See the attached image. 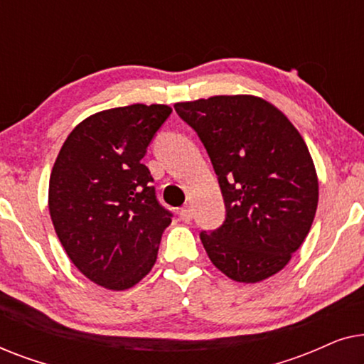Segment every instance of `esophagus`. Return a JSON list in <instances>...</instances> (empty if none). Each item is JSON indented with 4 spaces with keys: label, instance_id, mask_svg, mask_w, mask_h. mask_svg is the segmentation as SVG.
Wrapping results in <instances>:
<instances>
[{
    "label": "esophagus",
    "instance_id": "obj_1",
    "mask_svg": "<svg viewBox=\"0 0 364 364\" xmlns=\"http://www.w3.org/2000/svg\"><path fill=\"white\" fill-rule=\"evenodd\" d=\"M178 215H181V220H183L186 223H191V220H192V208L191 207H182L181 212H178Z\"/></svg>",
    "mask_w": 364,
    "mask_h": 364
}]
</instances>
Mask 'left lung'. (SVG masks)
<instances>
[{"mask_svg": "<svg viewBox=\"0 0 364 364\" xmlns=\"http://www.w3.org/2000/svg\"><path fill=\"white\" fill-rule=\"evenodd\" d=\"M217 173L225 220L200 232L208 258L235 282L275 275L305 240L318 205V178L300 132L255 96L177 102Z\"/></svg>", "mask_w": 364, "mask_h": 364, "instance_id": "8db88e82", "label": "left lung"}]
</instances>
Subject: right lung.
Returning <instances> with one entry per match:
<instances>
[{
	"label": "right lung",
	"mask_w": 364,
	"mask_h": 364,
	"mask_svg": "<svg viewBox=\"0 0 364 364\" xmlns=\"http://www.w3.org/2000/svg\"><path fill=\"white\" fill-rule=\"evenodd\" d=\"M171 112L162 104H132L94 114L74 127L54 162V230L77 270L109 290L131 288L151 272L172 222L142 164Z\"/></svg>",
	"instance_id": "add662e5"
}]
</instances>
